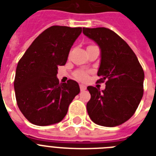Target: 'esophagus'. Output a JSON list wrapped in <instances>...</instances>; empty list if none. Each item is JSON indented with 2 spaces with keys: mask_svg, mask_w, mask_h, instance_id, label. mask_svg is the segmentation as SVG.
<instances>
[{
  "mask_svg": "<svg viewBox=\"0 0 156 156\" xmlns=\"http://www.w3.org/2000/svg\"><path fill=\"white\" fill-rule=\"evenodd\" d=\"M86 89H87V87H86L85 85H83V84H80V90H82V91L85 90Z\"/></svg>",
  "mask_w": 156,
  "mask_h": 156,
  "instance_id": "1",
  "label": "esophagus"
}]
</instances>
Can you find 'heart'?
Segmentation results:
<instances>
[{"mask_svg":"<svg viewBox=\"0 0 156 156\" xmlns=\"http://www.w3.org/2000/svg\"><path fill=\"white\" fill-rule=\"evenodd\" d=\"M75 77L78 78V79H79V80L85 81L87 79L88 75H87V72L80 70V71H78V72H76Z\"/></svg>","mask_w":156,"mask_h":156,"instance_id":"b5f03b06","label":"heart"}]
</instances>
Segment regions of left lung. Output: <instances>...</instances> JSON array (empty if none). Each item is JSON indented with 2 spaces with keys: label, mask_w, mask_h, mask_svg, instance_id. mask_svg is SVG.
I'll use <instances>...</instances> for the list:
<instances>
[{
  "label": "left lung",
  "mask_w": 156,
  "mask_h": 156,
  "mask_svg": "<svg viewBox=\"0 0 156 156\" xmlns=\"http://www.w3.org/2000/svg\"><path fill=\"white\" fill-rule=\"evenodd\" d=\"M83 34L100 49L99 82L105 89L89 86L88 115L94 123L106 127L121 125L138 108L143 95L144 72L135 53L117 34L105 27L83 28Z\"/></svg>",
  "instance_id": "8db88e82"
}]
</instances>
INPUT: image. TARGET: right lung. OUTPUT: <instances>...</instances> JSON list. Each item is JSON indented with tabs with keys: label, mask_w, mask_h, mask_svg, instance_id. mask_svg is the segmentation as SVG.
<instances>
[{
	"label": "right lung",
	"mask_w": 156,
	"mask_h": 156,
	"mask_svg": "<svg viewBox=\"0 0 156 156\" xmlns=\"http://www.w3.org/2000/svg\"><path fill=\"white\" fill-rule=\"evenodd\" d=\"M82 27L52 26L40 34L18 61L14 78L18 106L30 123L46 126L66 116L80 92L76 81L60 83L58 66L66 65Z\"/></svg>",
	"instance_id": "right-lung-1"
}]
</instances>
